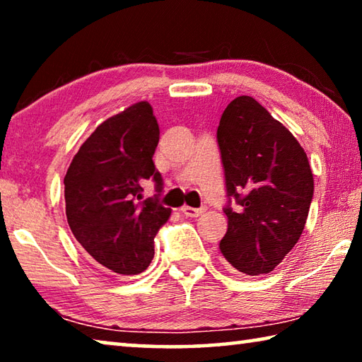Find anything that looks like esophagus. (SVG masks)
Segmentation results:
<instances>
[{
	"label": "esophagus",
	"mask_w": 362,
	"mask_h": 362,
	"mask_svg": "<svg viewBox=\"0 0 362 362\" xmlns=\"http://www.w3.org/2000/svg\"><path fill=\"white\" fill-rule=\"evenodd\" d=\"M182 214H185L187 217H199L201 214L206 212V207H189V206H182L180 207Z\"/></svg>",
	"instance_id": "esophagus-1"
}]
</instances>
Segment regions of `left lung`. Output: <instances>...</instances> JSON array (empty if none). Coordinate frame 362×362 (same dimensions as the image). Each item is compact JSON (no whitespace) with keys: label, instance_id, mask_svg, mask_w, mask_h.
Listing matches in <instances>:
<instances>
[{"label":"left lung","instance_id":"8db88e82","mask_svg":"<svg viewBox=\"0 0 362 362\" xmlns=\"http://www.w3.org/2000/svg\"><path fill=\"white\" fill-rule=\"evenodd\" d=\"M217 142L228 196V230L220 252L238 272L267 274L305 228L315 192L308 158L289 129L249 95L225 108Z\"/></svg>","mask_w":362,"mask_h":362}]
</instances>
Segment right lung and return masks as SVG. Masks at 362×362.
I'll return each mask as SVG.
<instances>
[{
    "mask_svg": "<svg viewBox=\"0 0 362 362\" xmlns=\"http://www.w3.org/2000/svg\"><path fill=\"white\" fill-rule=\"evenodd\" d=\"M159 126L148 102H137L103 121L73 158L65 185L70 230L86 252L121 276L145 272L155 236L170 209L158 198L142 199L140 182L163 179L153 163Z\"/></svg>",
    "mask_w": 362,
    "mask_h": 362,
    "instance_id": "add662e5",
    "label": "right lung"
}]
</instances>
